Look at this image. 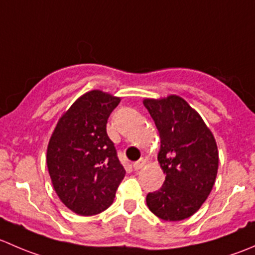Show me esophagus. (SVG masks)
I'll return each mask as SVG.
<instances>
[{
	"instance_id": "esophagus-1",
	"label": "esophagus",
	"mask_w": 255,
	"mask_h": 255,
	"mask_svg": "<svg viewBox=\"0 0 255 255\" xmlns=\"http://www.w3.org/2000/svg\"><path fill=\"white\" fill-rule=\"evenodd\" d=\"M145 159L144 158H140L139 160L138 161H135V163H133V169H134V170H139V169H142L144 165H145Z\"/></svg>"
}]
</instances>
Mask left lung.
Here are the masks:
<instances>
[{
  "label": "left lung",
  "mask_w": 255,
  "mask_h": 255,
  "mask_svg": "<svg viewBox=\"0 0 255 255\" xmlns=\"http://www.w3.org/2000/svg\"><path fill=\"white\" fill-rule=\"evenodd\" d=\"M160 137L158 161L165 181L146 195L149 210L164 221H181L206 201L218 170V149L206 123L182 97L144 99Z\"/></svg>",
  "instance_id": "8db88e82"
}]
</instances>
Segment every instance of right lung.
I'll list each match as a JSON object with an SVG mask.
<instances>
[{
    "mask_svg": "<svg viewBox=\"0 0 255 255\" xmlns=\"http://www.w3.org/2000/svg\"><path fill=\"white\" fill-rule=\"evenodd\" d=\"M120 97L92 90L63 113L47 148L54 190L80 216L101 213L112 205L126 170L106 132L107 120Z\"/></svg>",
    "mask_w": 255,
    "mask_h": 255,
    "instance_id": "obj_1",
    "label": "right lung"
}]
</instances>
